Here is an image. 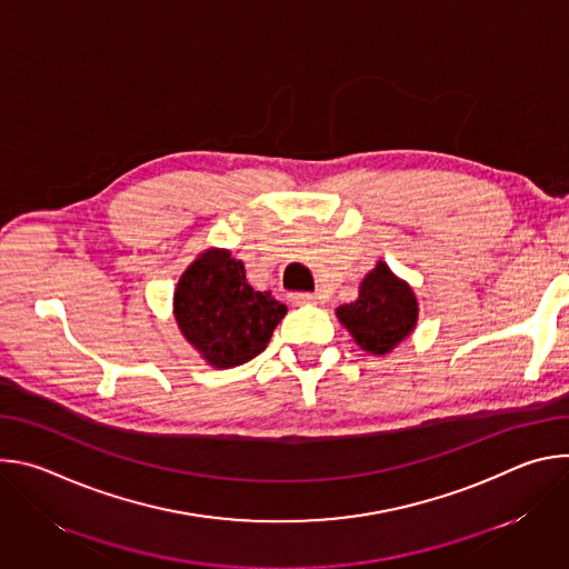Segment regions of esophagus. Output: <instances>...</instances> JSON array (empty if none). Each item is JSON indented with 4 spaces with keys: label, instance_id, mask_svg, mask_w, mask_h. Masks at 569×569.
Returning <instances> with one entry per match:
<instances>
[{
    "label": "esophagus",
    "instance_id": "1",
    "mask_svg": "<svg viewBox=\"0 0 569 569\" xmlns=\"http://www.w3.org/2000/svg\"><path fill=\"white\" fill-rule=\"evenodd\" d=\"M315 295H310V292H292L290 295V301L295 303V306H306V303H315Z\"/></svg>",
    "mask_w": 569,
    "mask_h": 569
}]
</instances>
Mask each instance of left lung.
Masks as SVG:
<instances>
[{"label":"left lung","instance_id":"8db88e82","mask_svg":"<svg viewBox=\"0 0 569 569\" xmlns=\"http://www.w3.org/2000/svg\"><path fill=\"white\" fill-rule=\"evenodd\" d=\"M336 317L362 351L387 356L415 333L419 299L408 281L378 261L360 281L358 299L340 306Z\"/></svg>","mask_w":569,"mask_h":569}]
</instances>
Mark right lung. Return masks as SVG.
<instances>
[{"mask_svg":"<svg viewBox=\"0 0 569 569\" xmlns=\"http://www.w3.org/2000/svg\"><path fill=\"white\" fill-rule=\"evenodd\" d=\"M286 312V303L272 292L248 283L246 266L222 248L198 254L173 292L180 333L213 369H231L257 358Z\"/></svg>","mask_w":569,"mask_h":569,"instance_id":"1","label":"right lung"}]
</instances>
